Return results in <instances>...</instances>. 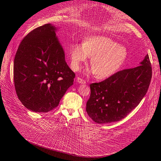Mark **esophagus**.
Masks as SVG:
<instances>
[{"mask_svg": "<svg viewBox=\"0 0 161 161\" xmlns=\"http://www.w3.org/2000/svg\"><path fill=\"white\" fill-rule=\"evenodd\" d=\"M76 81H77V82L79 83V84H85V83H86V81H85V80L82 79L80 78V77L76 78Z\"/></svg>", "mask_w": 161, "mask_h": 161, "instance_id": "34e87169", "label": "esophagus"}]
</instances>
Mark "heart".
<instances>
[{
    "label": "heart",
    "instance_id": "b5f03b06",
    "mask_svg": "<svg viewBox=\"0 0 161 161\" xmlns=\"http://www.w3.org/2000/svg\"><path fill=\"white\" fill-rule=\"evenodd\" d=\"M71 66L75 71L91 58L92 68L88 73L97 75L99 79H105L116 73L124 65L128 57L126 47L110 38L94 35L86 37L83 44L74 43L69 50Z\"/></svg>",
    "mask_w": 161,
    "mask_h": 161
}]
</instances>
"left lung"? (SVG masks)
<instances>
[{
	"label": "left lung",
	"mask_w": 161,
	"mask_h": 161,
	"mask_svg": "<svg viewBox=\"0 0 161 161\" xmlns=\"http://www.w3.org/2000/svg\"><path fill=\"white\" fill-rule=\"evenodd\" d=\"M140 64L90 85L91 94L86 111L94 122L106 124L119 121L138 105L147 93L152 76L148 54Z\"/></svg>",
	"instance_id": "obj_1"
}]
</instances>
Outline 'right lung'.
Here are the masks:
<instances>
[{
	"mask_svg": "<svg viewBox=\"0 0 161 161\" xmlns=\"http://www.w3.org/2000/svg\"><path fill=\"white\" fill-rule=\"evenodd\" d=\"M50 24L31 31L21 42L14 62L17 96L25 108L47 113L58 105L75 74L69 67L65 52Z\"/></svg>",
	"mask_w": 161,
	"mask_h": 161,
	"instance_id": "right-lung-1",
	"label": "right lung"
}]
</instances>
